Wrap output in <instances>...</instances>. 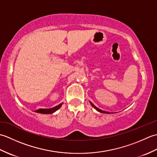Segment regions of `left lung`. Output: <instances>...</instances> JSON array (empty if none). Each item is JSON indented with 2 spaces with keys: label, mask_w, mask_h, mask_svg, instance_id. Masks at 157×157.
<instances>
[{
  "label": "left lung",
  "mask_w": 157,
  "mask_h": 157,
  "mask_svg": "<svg viewBox=\"0 0 157 157\" xmlns=\"http://www.w3.org/2000/svg\"><path fill=\"white\" fill-rule=\"evenodd\" d=\"M90 102V104H91V105L93 106V107H94L96 110V111H98V112H100V113H107V114H109V112H107V111H102V110H101V109H98V108H97V107H96V106H94V104H92V103L91 102Z\"/></svg>",
  "instance_id": "1"
}]
</instances>
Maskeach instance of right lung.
Masks as SVG:
<instances>
[{"label": "right lung", "mask_w": 157, "mask_h": 157, "mask_svg": "<svg viewBox=\"0 0 157 157\" xmlns=\"http://www.w3.org/2000/svg\"><path fill=\"white\" fill-rule=\"evenodd\" d=\"M63 103H61L59 105L55 106L53 108L51 109H39L38 110H36L34 112L38 113H42V114H52V113H55V111H57L58 109L61 107Z\"/></svg>", "instance_id": "1"}]
</instances>
